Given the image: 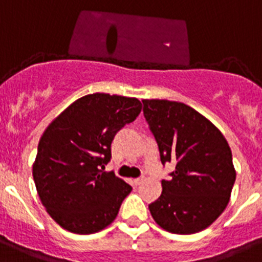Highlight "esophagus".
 Listing matches in <instances>:
<instances>
[{"mask_svg": "<svg viewBox=\"0 0 262 262\" xmlns=\"http://www.w3.org/2000/svg\"><path fill=\"white\" fill-rule=\"evenodd\" d=\"M142 181H143V177L136 178V180H134V185H136V186H138V185H141V183H142Z\"/></svg>", "mask_w": 262, "mask_h": 262, "instance_id": "1", "label": "esophagus"}]
</instances>
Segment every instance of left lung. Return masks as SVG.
Here are the masks:
<instances>
[{"instance_id": "8db88e82", "label": "left lung", "mask_w": 262, "mask_h": 262, "mask_svg": "<svg viewBox=\"0 0 262 262\" xmlns=\"http://www.w3.org/2000/svg\"><path fill=\"white\" fill-rule=\"evenodd\" d=\"M143 115L155 137L161 164L174 163L148 204L156 224L173 234L204 230L226 208L235 182L233 155L221 132L181 102L143 99Z\"/></svg>"}]
</instances>
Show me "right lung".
Masks as SVG:
<instances>
[{
  "label": "right lung",
  "instance_id": "right-lung-1",
  "mask_svg": "<svg viewBox=\"0 0 262 262\" xmlns=\"http://www.w3.org/2000/svg\"><path fill=\"white\" fill-rule=\"evenodd\" d=\"M141 110L137 98L95 93L73 102L43 132L33 180L41 203L63 229L93 234L116 219L132 186L104 167L116 133Z\"/></svg>",
  "mask_w": 262,
  "mask_h": 262
}]
</instances>
